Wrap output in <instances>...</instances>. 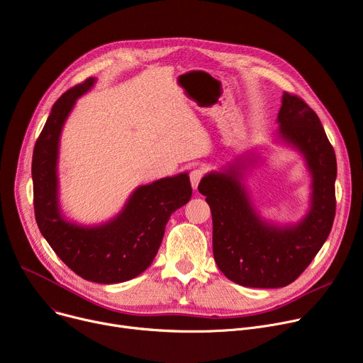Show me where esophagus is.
I'll return each mask as SVG.
<instances>
[{
	"label": "esophagus",
	"mask_w": 363,
	"mask_h": 363,
	"mask_svg": "<svg viewBox=\"0 0 363 363\" xmlns=\"http://www.w3.org/2000/svg\"><path fill=\"white\" fill-rule=\"evenodd\" d=\"M203 170L202 169H196V170H193L191 173H190V183H191V187L196 190L198 189V186H199V182H201V179L203 177Z\"/></svg>",
	"instance_id": "obj_1"
}]
</instances>
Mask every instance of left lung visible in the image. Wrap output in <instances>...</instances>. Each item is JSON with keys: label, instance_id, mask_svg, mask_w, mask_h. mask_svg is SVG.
Returning <instances> with one entry per match:
<instances>
[{"label": "left lung", "instance_id": "obj_1", "mask_svg": "<svg viewBox=\"0 0 363 363\" xmlns=\"http://www.w3.org/2000/svg\"><path fill=\"white\" fill-rule=\"evenodd\" d=\"M274 141L296 150L311 176L310 208L294 224L264 219L244 183L259 155H238L205 174L199 191L212 212L213 259L230 281L248 288H284L308 267L325 242L336 213V154L315 111L284 93Z\"/></svg>", "mask_w": 363, "mask_h": 363}]
</instances>
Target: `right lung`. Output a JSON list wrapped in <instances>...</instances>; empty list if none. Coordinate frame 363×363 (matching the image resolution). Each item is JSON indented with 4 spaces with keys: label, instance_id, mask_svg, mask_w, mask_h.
Returning <instances> with one entry per match:
<instances>
[{
    "label": "right lung",
    "instance_id": "right-lung-1",
    "mask_svg": "<svg viewBox=\"0 0 363 363\" xmlns=\"http://www.w3.org/2000/svg\"><path fill=\"white\" fill-rule=\"evenodd\" d=\"M94 84L96 79L89 78L53 104L33 150V202L38 227L58 257L86 281L110 285L150 267L167 220L189 202L191 186L187 173L138 186L116 216L97 225L77 224L64 215L58 177L61 133L77 100Z\"/></svg>",
    "mask_w": 363,
    "mask_h": 363
}]
</instances>
